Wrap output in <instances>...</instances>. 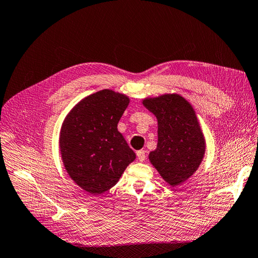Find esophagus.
Returning <instances> with one entry per match:
<instances>
[{"instance_id":"1","label":"esophagus","mask_w":258,"mask_h":258,"mask_svg":"<svg viewBox=\"0 0 258 258\" xmlns=\"http://www.w3.org/2000/svg\"><path fill=\"white\" fill-rule=\"evenodd\" d=\"M136 155H138V159H139L140 162H143V161L145 160V151L140 150V151H138V152H136Z\"/></svg>"}]
</instances>
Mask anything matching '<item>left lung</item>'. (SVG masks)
Here are the masks:
<instances>
[{"instance_id": "1", "label": "left lung", "mask_w": 258, "mask_h": 258, "mask_svg": "<svg viewBox=\"0 0 258 258\" xmlns=\"http://www.w3.org/2000/svg\"><path fill=\"white\" fill-rule=\"evenodd\" d=\"M143 105L158 119V145L149 160L170 185L183 183L199 168L206 141L192 106L178 94L145 98Z\"/></svg>"}]
</instances>
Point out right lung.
Here are the masks:
<instances>
[{
    "label": "right lung",
    "mask_w": 258,
    "mask_h": 258,
    "mask_svg": "<svg viewBox=\"0 0 258 258\" xmlns=\"http://www.w3.org/2000/svg\"><path fill=\"white\" fill-rule=\"evenodd\" d=\"M128 103L126 95L103 89L80 100L63 120L59 145L64 169L89 194L109 190L135 160L117 130Z\"/></svg>",
    "instance_id": "1"
}]
</instances>
